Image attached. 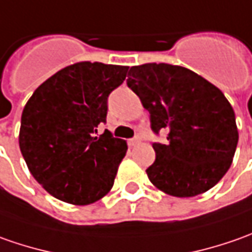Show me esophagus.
<instances>
[{
    "instance_id": "obj_1",
    "label": "esophagus",
    "mask_w": 252,
    "mask_h": 252,
    "mask_svg": "<svg viewBox=\"0 0 252 252\" xmlns=\"http://www.w3.org/2000/svg\"><path fill=\"white\" fill-rule=\"evenodd\" d=\"M139 142H141V139H139V138H132V139H129V141H128V145H129V146H136Z\"/></svg>"
}]
</instances>
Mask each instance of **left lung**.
Returning a JSON list of instances; mask_svg holds the SVG:
<instances>
[{
  "mask_svg": "<svg viewBox=\"0 0 252 252\" xmlns=\"http://www.w3.org/2000/svg\"><path fill=\"white\" fill-rule=\"evenodd\" d=\"M126 85L149 111L153 132H167V142L153 143L156 159L146 169L153 186L178 198L216 186L239 142L234 110L220 89L188 68L164 63L131 66Z\"/></svg>",
  "mask_w": 252,
  "mask_h": 252,
  "instance_id": "left-lung-1",
  "label": "left lung"
}]
</instances>
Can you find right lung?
Returning <instances> with one entry per match:
<instances>
[{
	"label": "right lung",
	"instance_id": "add662e5",
	"mask_svg": "<svg viewBox=\"0 0 252 252\" xmlns=\"http://www.w3.org/2000/svg\"><path fill=\"white\" fill-rule=\"evenodd\" d=\"M128 66L82 61L50 76L28 100L19 148L28 169L60 201L89 205L111 189L126 142L106 123L107 97L126 79Z\"/></svg>",
	"mask_w": 252,
	"mask_h": 252
}]
</instances>
